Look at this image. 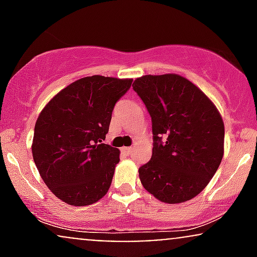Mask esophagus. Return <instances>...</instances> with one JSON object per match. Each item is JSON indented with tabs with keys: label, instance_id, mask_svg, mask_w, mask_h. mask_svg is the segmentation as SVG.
<instances>
[{
	"label": "esophagus",
	"instance_id": "esophagus-1",
	"mask_svg": "<svg viewBox=\"0 0 257 257\" xmlns=\"http://www.w3.org/2000/svg\"><path fill=\"white\" fill-rule=\"evenodd\" d=\"M133 151V147H123V152L128 153V155H131Z\"/></svg>",
	"mask_w": 257,
	"mask_h": 257
}]
</instances>
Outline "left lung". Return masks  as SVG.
I'll return each instance as SVG.
<instances>
[{"label": "left lung", "mask_w": 257, "mask_h": 257, "mask_svg": "<svg viewBox=\"0 0 257 257\" xmlns=\"http://www.w3.org/2000/svg\"><path fill=\"white\" fill-rule=\"evenodd\" d=\"M133 89L152 120V157L139 168L141 184L161 202L192 199L222 159L221 114L198 87L175 73L143 76L135 79Z\"/></svg>", "instance_id": "8db88e82"}]
</instances>
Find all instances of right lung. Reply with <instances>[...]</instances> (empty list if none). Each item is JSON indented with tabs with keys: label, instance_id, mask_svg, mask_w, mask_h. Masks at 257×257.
I'll return each mask as SVG.
<instances>
[{
	"label": "right lung",
	"instance_id": "obj_1",
	"mask_svg": "<svg viewBox=\"0 0 257 257\" xmlns=\"http://www.w3.org/2000/svg\"><path fill=\"white\" fill-rule=\"evenodd\" d=\"M132 82L99 75L81 78L41 111L32 157L47 187L67 204L90 205L110 188L119 150L102 140L114 105Z\"/></svg>",
	"mask_w": 257,
	"mask_h": 257
}]
</instances>
